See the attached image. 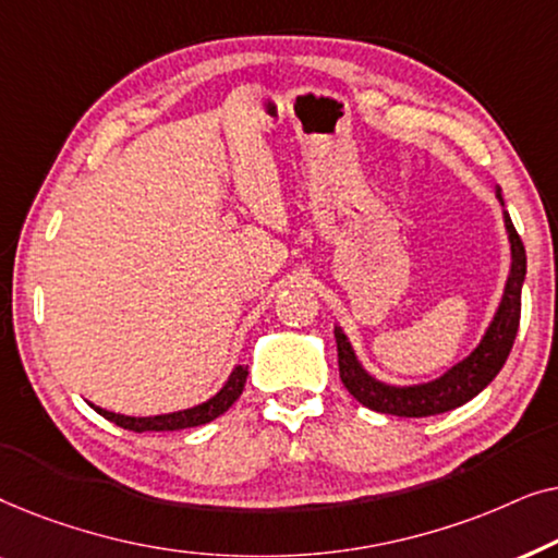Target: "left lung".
I'll list each match as a JSON object with an SVG mask.
<instances>
[{"instance_id": "8db88e82", "label": "left lung", "mask_w": 558, "mask_h": 558, "mask_svg": "<svg viewBox=\"0 0 558 558\" xmlns=\"http://www.w3.org/2000/svg\"><path fill=\"white\" fill-rule=\"evenodd\" d=\"M495 197L502 203L500 187H495ZM506 220V231L510 241V274L506 281V292L495 310V315L487 325L483 340L472 350L468 357L454 363L439 378L426 380V384L414 386H393L384 384L376 376H371L357 361L353 345H350L348 335L342 327H335V342H338V365L340 378L353 399L363 407H368L378 414L422 418L452 411L462 403L483 391L490 380L498 376L502 365H506L510 348H513L518 325H521V289L525 281V248L521 235L515 233L513 220L502 210Z\"/></svg>"}]
</instances>
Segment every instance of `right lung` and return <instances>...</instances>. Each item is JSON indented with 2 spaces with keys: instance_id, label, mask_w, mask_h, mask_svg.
Segmentation results:
<instances>
[{
  "instance_id": "add662e5",
  "label": "right lung",
  "mask_w": 558,
  "mask_h": 558,
  "mask_svg": "<svg viewBox=\"0 0 558 558\" xmlns=\"http://www.w3.org/2000/svg\"><path fill=\"white\" fill-rule=\"evenodd\" d=\"M246 376H248V365H235L231 376H228L226 386L220 388L216 396H210L208 401L197 403V407L182 409V411H172V414H157V416H124V414H113V411L98 409L94 407L98 414L104 418H109L121 429L129 432H178V429H190V426H201L208 424L213 418H218L220 414H226L228 409L233 407L235 399L243 393V386H246Z\"/></svg>"
}]
</instances>
